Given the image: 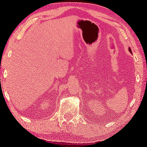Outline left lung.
<instances>
[{
	"instance_id": "1",
	"label": "left lung",
	"mask_w": 147,
	"mask_h": 147,
	"mask_svg": "<svg viewBox=\"0 0 147 147\" xmlns=\"http://www.w3.org/2000/svg\"><path fill=\"white\" fill-rule=\"evenodd\" d=\"M129 51L130 53H132V50H131V49H130V47H129Z\"/></svg>"
}]
</instances>
